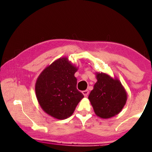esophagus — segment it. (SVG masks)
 Listing matches in <instances>:
<instances>
[{
	"label": "esophagus",
	"instance_id": "34e87169",
	"mask_svg": "<svg viewBox=\"0 0 152 152\" xmlns=\"http://www.w3.org/2000/svg\"><path fill=\"white\" fill-rule=\"evenodd\" d=\"M82 93H83V95H84L85 97H86L87 95H88L89 92H88V90H85V91H82Z\"/></svg>",
	"mask_w": 152,
	"mask_h": 152
}]
</instances>
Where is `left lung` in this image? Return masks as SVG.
I'll return each instance as SVG.
<instances>
[{
  "label": "left lung",
  "instance_id": "obj_1",
  "mask_svg": "<svg viewBox=\"0 0 152 152\" xmlns=\"http://www.w3.org/2000/svg\"><path fill=\"white\" fill-rule=\"evenodd\" d=\"M97 82L88 95L95 113L107 119L118 115L127 100V93L120 81L104 72H95Z\"/></svg>",
  "mask_w": 152,
  "mask_h": 152
}]
</instances>
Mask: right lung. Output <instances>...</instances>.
<instances>
[{
	"mask_svg": "<svg viewBox=\"0 0 152 152\" xmlns=\"http://www.w3.org/2000/svg\"><path fill=\"white\" fill-rule=\"evenodd\" d=\"M78 68L67 57L48 66L37 78L35 93L38 102L47 114L58 120L69 118L84 95L77 89L75 73Z\"/></svg>",
	"mask_w": 152,
	"mask_h": 152,
	"instance_id": "1",
	"label": "right lung"
}]
</instances>
